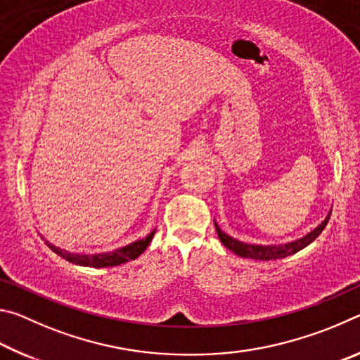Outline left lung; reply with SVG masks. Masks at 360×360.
<instances>
[{
  "instance_id": "obj_1",
  "label": "left lung",
  "mask_w": 360,
  "mask_h": 360,
  "mask_svg": "<svg viewBox=\"0 0 360 360\" xmlns=\"http://www.w3.org/2000/svg\"><path fill=\"white\" fill-rule=\"evenodd\" d=\"M330 212L332 211H328V214L326 216L324 221H322L314 230L309 231V233H307L304 236H302V238L294 240V241L281 243V245H254V243L240 241L236 238H231L230 235L222 231L216 221H214V225H216L217 236H219V240H221L222 245L227 249H230L231 252L240 255V257H249V259H255V260H275V259H284V257H288V255L302 251L303 248H307L309 243H313L316 238H318V236L321 235V231L326 229L328 219H330Z\"/></svg>"
}]
</instances>
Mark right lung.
Returning a JSON list of instances; mask_svg holds the SVG:
<instances>
[{
  "instance_id": "1",
  "label": "right lung",
  "mask_w": 360,
  "mask_h": 360,
  "mask_svg": "<svg viewBox=\"0 0 360 360\" xmlns=\"http://www.w3.org/2000/svg\"><path fill=\"white\" fill-rule=\"evenodd\" d=\"M154 233H155V229L152 230L150 233H148V236H144V238H141V240L133 241L127 246L112 249V251L98 252V254H75V252L65 251V249H60L57 246H53L49 241H46V245L51 248L57 255H60V257L66 259L75 265L105 268V266H115V265L125 264V262L135 260L136 257H139V255H141L146 251V248L149 246V243L152 241V238H154Z\"/></svg>"
}]
</instances>
